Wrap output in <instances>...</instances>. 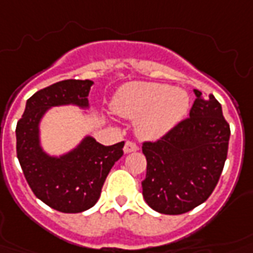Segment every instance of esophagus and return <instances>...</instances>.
<instances>
[{
    "instance_id": "obj_1",
    "label": "esophagus",
    "mask_w": 253,
    "mask_h": 253,
    "mask_svg": "<svg viewBox=\"0 0 253 253\" xmlns=\"http://www.w3.org/2000/svg\"><path fill=\"white\" fill-rule=\"evenodd\" d=\"M123 151H125V153H131V152H137V151H138V146H137V144L131 142V141H127L126 144H125V148H123Z\"/></svg>"
}]
</instances>
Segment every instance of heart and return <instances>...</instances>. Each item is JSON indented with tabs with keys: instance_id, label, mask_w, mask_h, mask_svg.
I'll return each mask as SVG.
<instances>
[{
	"instance_id": "b5f03b06",
	"label": "heart",
	"mask_w": 253,
	"mask_h": 253,
	"mask_svg": "<svg viewBox=\"0 0 253 253\" xmlns=\"http://www.w3.org/2000/svg\"><path fill=\"white\" fill-rule=\"evenodd\" d=\"M189 105L190 98L185 90L151 82L123 86L111 102L115 114L137 121L135 132L146 141L163 138L172 131L188 115Z\"/></svg>"
}]
</instances>
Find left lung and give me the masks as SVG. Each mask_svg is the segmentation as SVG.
I'll return each mask as SVG.
<instances>
[{"instance_id": "left-lung-1", "label": "left lung", "mask_w": 253, "mask_h": 253, "mask_svg": "<svg viewBox=\"0 0 253 253\" xmlns=\"http://www.w3.org/2000/svg\"><path fill=\"white\" fill-rule=\"evenodd\" d=\"M196 100L188 119L157 142H145L146 178L142 194L152 210L179 215L203 204L211 196L225 166L230 127L222 107L211 94Z\"/></svg>"}]
</instances>
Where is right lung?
Returning a JSON list of instances; mask_svg holds the SVG:
<instances>
[{
    "instance_id": "right-lung-1",
    "label": "right lung",
    "mask_w": 253,
    "mask_h": 253,
    "mask_svg": "<svg viewBox=\"0 0 253 253\" xmlns=\"http://www.w3.org/2000/svg\"><path fill=\"white\" fill-rule=\"evenodd\" d=\"M93 81L68 79L37 91L16 126V152L34 194L60 212H84L100 199L105 178L123 156L125 142L105 146L84 135L71 151L47 153L41 144V122L50 108L72 105L89 111ZM86 114V112H84Z\"/></svg>"
}]
</instances>
